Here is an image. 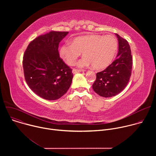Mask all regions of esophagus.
I'll return each mask as SVG.
<instances>
[{
    "mask_svg": "<svg viewBox=\"0 0 156 156\" xmlns=\"http://www.w3.org/2000/svg\"><path fill=\"white\" fill-rule=\"evenodd\" d=\"M82 70H80V69H73V70H72V72L73 74H76V73H80L81 72Z\"/></svg>",
    "mask_w": 156,
    "mask_h": 156,
    "instance_id": "esophagus-1",
    "label": "esophagus"
}]
</instances>
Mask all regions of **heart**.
Wrapping results in <instances>:
<instances>
[{
  "instance_id": "heart-1",
  "label": "heart",
  "mask_w": 156,
  "mask_h": 156,
  "mask_svg": "<svg viewBox=\"0 0 156 156\" xmlns=\"http://www.w3.org/2000/svg\"><path fill=\"white\" fill-rule=\"evenodd\" d=\"M118 49V42L113 35H90L75 38L72 44L66 43L59 50L60 57L73 66L82 52L84 57L78 63L80 67L93 65L102 70L112 63Z\"/></svg>"
}]
</instances>
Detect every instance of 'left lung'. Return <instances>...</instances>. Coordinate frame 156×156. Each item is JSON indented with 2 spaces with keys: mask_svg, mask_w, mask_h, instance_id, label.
<instances>
[{
  "mask_svg": "<svg viewBox=\"0 0 156 156\" xmlns=\"http://www.w3.org/2000/svg\"><path fill=\"white\" fill-rule=\"evenodd\" d=\"M116 36L119 41L117 58L103 71L96 73L93 90L104 98L115 96L123 91L131 75L133 58L128 41Z\"/></svg>",
  "mask_w": 156,
  "mask_h": 156,
  "instance_id": "8db88e82",
  "label": "left lung"
}]
</instances>
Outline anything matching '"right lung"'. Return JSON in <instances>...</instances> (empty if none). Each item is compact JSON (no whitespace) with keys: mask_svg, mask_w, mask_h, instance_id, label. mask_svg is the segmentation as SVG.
<instances>
[{"mask_svg":"<svg viewBox=\"0 0 156 156\" xmlns=\"http://www.w3.org/2000/svg\"><path fill=\"white\" fill-rule=\"evenodd\" d=\"M68 31H51L33 39L23 55L26 82L41 98L56 100L69 89L73 77L72 70L60 57V42Z\"/></svg>","mask_w":156,"mask_h":156,"instance_id":"obj_1","label":"right lung"}]
</instances>
